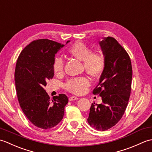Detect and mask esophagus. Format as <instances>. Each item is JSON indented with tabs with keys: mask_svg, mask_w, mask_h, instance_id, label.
<instances>
[{
	"mask_svg": "<svg viewBox=\"0 0 152 152\" xmlns=\"http://www.w3.org/2000/svg\"><path fill=\"white\" fill-rule=\"evenodd\" d=\"M78 98L77 96H71L69 97V101H76V100H78Z\"/></svg>",
	"mask_w": 152,
	"mask_h": 152,
	"instance_id": "obj_1",
	"label": "esophagus"
}]
</instances>
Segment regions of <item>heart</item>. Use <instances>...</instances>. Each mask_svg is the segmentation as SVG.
Instances as JSON below:
<instances>
[{
  "mask_svg": "<svg viewBox=\"0 0 152 152\" xmlns=\"http://www.w3.org/2000/svg\"><path fill=\"white\" fill-rule=\"evenodd\" d=\"M71 56L83 62L86 72L93 76H98L102 72L105 65V58L99 52H91V48L82 41H77L68 49ZM53 70L57 74L63 73L64 61L61 57L57 56L53 61ZM90 86L89 80L86 77H79L68 80L65 88L74 94H82Z\"/></svg>",
  "mask_w": 152,
  "mask_h": 152,
  "instance_id": "b5f03b06",
  "label": "heart"
}]
</instances>
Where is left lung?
<instances>
[{"mask_svg":"<svg viewBox=\"0 0 152 152\" xmlns=\"http://www.w3.org/2000/svg\"><path fill=\"white\" fill-rule=\"evenodd\" d=\"M105 65L93 94L102 97L101 104H91L88 121L98 131H106L120 120L131 94L133 70L130 57L115 38L99 42Z\"/></svg>","mask_w":152,"mask_h":152,"instance_id":"obj_1","label":"left lung"}]
</instances>
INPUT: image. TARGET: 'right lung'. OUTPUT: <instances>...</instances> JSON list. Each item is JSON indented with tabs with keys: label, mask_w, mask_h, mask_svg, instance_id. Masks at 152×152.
<instances>
[{
	"label": "right lung",
	"mask_w": 152,
	"mask_h": 152,
	"mask_svg": "<svg viewBox=\"0 0 152 152\" xmlns=\"http://www.w3.org/2000/svg\"><path fill=\"white\" fill-rule=\"evenodd\" d=\"M64 46L48 39L33 41L22 50L16 63L15 83L19 104L28 120L43 129L52 128L62 120L68 103L64 94L50 100L44 88L53 77L56 54Z\"/></svg>",
	"instance_id": "1"
}]
</instances>
